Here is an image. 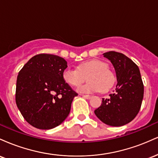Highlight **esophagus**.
I'll list each match as a JSON object with an SVG mask.
<instances>
[{
	"label": "esophagus",
	"mask_w": 158,
	"mask_h": 158,
	"mask_svg": "<svg viewBox=\"0 0 158 158\" xmlns=\"http://www.w3.org/2000/svg\"><path fill=\"white\" fill-rule=\"evenodd\" d=\"M81 96H82L84 98H85V99H90L92 98L91 96H90V95H81Z\"/></svg>",
	"instance_id": "esophagus-1"
}]
</instances>
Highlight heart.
Returning a JSON list of instances; mask_svg holds the SVG:
<instances>
[{
    "mask_svg": "<svg viewBox=\"0 0 158 158\" xmlns=\"http://www.w3.org/2000/svg\"><path fill=\"white\" fill-rule=\"evenodd\" d=\"M87 75L89 82L78 87L77 90L79 93L93 94L101 90L107 91L113 86L115 81L114 73L108 68L106 63L97 59L81 63L78 67V70L68 67L62 73L65 82L74 87L81 84L84 81V77Z\"/></svg>",
    "mask_w": 158,
    "mask_h": 158,
    "instance_id": "b5f03b06",
    "label": "heart"
}]
</instances>
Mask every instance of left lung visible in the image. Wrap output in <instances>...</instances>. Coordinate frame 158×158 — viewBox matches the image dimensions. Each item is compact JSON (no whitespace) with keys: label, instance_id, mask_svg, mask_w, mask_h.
<instances>
[{"label":"left lung","instance_id":"obj_1","mask_svg":"<svg viewBox=\"0 0 158 158\" xmlns=\"http://www.w3.org/2000/svg\"><path fill=\"white\" fill-rule=\"evenodd\" d=\"M115 69L117 84L114 94L103 98L101 106L94 110L96 116L110 126H122L130 123L138 114L142 104L144 87L137 65L120 52L103 53Z\"/></svg>","mask_w":158,"mask_h":158}]
</instances>
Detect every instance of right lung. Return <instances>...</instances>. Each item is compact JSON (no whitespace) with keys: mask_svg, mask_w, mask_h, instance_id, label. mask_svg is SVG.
Instances as JSON below:
<instances>
[{"mask_svg":"<svg viewBox=\"0 0 158 158\" xmlns=\"http://www.w3.org/2000/svg\"><path fill=\"white\" fill-rule=\"evenodd\" d=\"M68 68L63 58L51 54L32 57L17 77L15 102L29 124L48 130L68 117L73 98L78 94L64 81Z\"/></svg>","mask_w":158,"mask_h":158,"instance_id":"add662e5","label":"right lung"}]
</instances>
